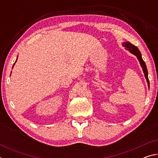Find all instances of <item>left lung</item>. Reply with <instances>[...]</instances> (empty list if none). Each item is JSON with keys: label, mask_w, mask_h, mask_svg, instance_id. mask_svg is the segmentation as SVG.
<instances>
[{"label": "left lung", "mask_w": 158, "mask_h": 158, "mask_svg": "<svg viewBox=\"0 0 158 158\" xmlns=\"http://www.w3.org/2000/svg\"><path fill=\"white\" fill-rule=\"evenodd\" d=\"M123 46L124 47H125V49L129 51L130 53H133L134 55H135L137 58H138L139 61L140 63V65L141 66V68H142L143 69V72L144 73V76H145L146 79V81L147 83H148V85L149 86V80H148V70H147V68H146V63L144 62L142 57H141V52L139 50L138 48L135 46V45H133L132 44H131L130 42H124V43H123Z\"/></svg>", "instance_id": "left-lung-1"}]
</instances>
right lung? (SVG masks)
Segmentation results:
<instances>
[{
    "instance_id": "add662e5",
    "label": "right lung",
    "mask_w": 158,
    "mask_h": 158,
    "mask_svg": "<svg viewBox=\"0 0 158 158\" xmlns=\"http://www.w3.org/2000/svg\"><path fill=\"white\" fill-rule=\"evenodd\" d=\"M17 60H16V61H17ZM16 61H15V63H16ZM15 63H14V65H15ZM13 67H14V65H13ZM13 67H12V68H13Z\"/></svg>"
}]
</instances>
